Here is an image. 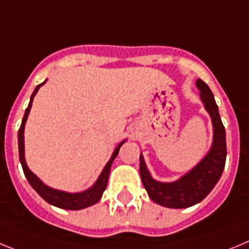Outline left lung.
<instances>
[{"instance_id": "left-lung-1", "label": "left lung", "mask_w": 249, "mask_h": 249, "mask_svg": "<svg viewBox=\"0 0 249 249\" xmlns=\"http://www.w3.org/2000/svg\"><path fill=\"white\" fill-rule=\"evenodd\" d=\"M196 87L200 90V99L206 111L211 116L213 127L211 147L205 158L178 180L161 182L152 178L147 170L144 156L140 154V176L142 185L150 198L163 207L187 208L201 202L218 182L225 169L227 156L226 131L219 116L218 107L211 89L205 82L197 79Z\"/></svg>"}]
</instances>
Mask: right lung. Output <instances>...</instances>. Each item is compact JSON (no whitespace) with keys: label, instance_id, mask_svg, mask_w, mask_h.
Masks as SVG:
<instances>
[{"label":"right lung","instance_id":"obj_1","mask_svg":"<svg viewBox=\"0 0 249 249\" xmlns=\"http://www.w3.org/2000/svg\"><path fill=\"white\" fill-rule=\"evenodd\" d=\"M46 82L47 79L44 80L42 84L36 87L35 91H33L32 95H31L30 104H28L26 111H24L21 127H19L18 130L19 161H21L24 176H26V178L28 180L30 185L32 186L33 189H35V191L37 192V194L39 195V196H41L46 202H48L49 205L55 206V207L63 208V210H83V208H87L89 207V206L95 205V203L102 198L103 192L105 191L107 185H108V178H109V174H110L111 163H113L114 159L118 156L120 146H122L125 141H126V139L120 141L119 144H118V146H116L115 150L113 151L110 159H109V161L104 166L103 171L100 172L99 178H97V181L94 182V185L91 186V187H89L88 190H84V191H80V192H67V191H62V190L53 189V187L47 186L41 178H38L37 175L33 174V172L31 171L30 167L27 166L26 158H24V126H26V122L27 119H28V115H30L31 108H32L33 98L36 97L38 89L41 88Z\"/></svg>","mask_w":249,"mask_h":249}]
</instances>
